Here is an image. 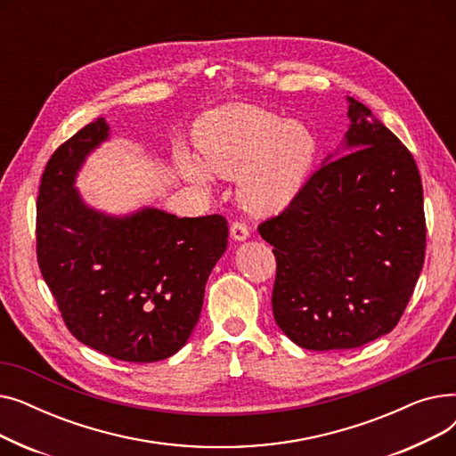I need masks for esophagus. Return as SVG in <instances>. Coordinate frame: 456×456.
<instances>
[{
  "mask_svg": "<svg viewBox=\"0 0 456 456\" xmlns=\"http://www.w3.org/2000/svg\"><path fill=\"white\" fill-rule=\"evenodd\" d=\"M248 236H249V229L246 224H240V222L231 224V238L234 242H244Z\"/></svg>",
  "mask_w": 456,
  "mask_h": 456,
  "instance_id": "obj_1",
  "label": "esophagus"
}]
</instances>
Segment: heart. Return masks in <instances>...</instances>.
<instances>
[{"mask_svg": "<svg viewBox=\"0 0 456 456\" xmlns=\"http://www.w3.org/2000/svg\"><path fill=\"white\" fill-rule=\"evenodd\" d=\"M201 160L175 151L179 174L198 188L212 175L236 179L238 203L255 216L277 214L305 186L318 155V140L303 122L282 119L255 105H224L207 112L194 127Z\"/></svg>", "mask_w": 456, "mask_h": 456, "instance_id": "heart-1", "label": "heart"}]
</instances>
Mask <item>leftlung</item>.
<instances>
[{
    "label": "left lung",
    "instance_id": "1",
    "mask_svg": "<svg viewBox=\"0 0 456 456\" xmlns=\"http://www.w3.org/2000/svg\"><path fill=\"white\" fill-rule=\"evenodd\" d=\"M349 127L297 198L258 225L273 246L279 329L303 349H353L385 337L425 260L423 188L401 140L347 95Z\"/></svg>",
    "mask_w": 456,
    "mask_h": 456
}]
</instances>
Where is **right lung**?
<instances>
[{
	"label": "right lung",
	"mask_w": 456,
	"mask_h": 456,
	"mask_svg": "<svg viewBox=\"0 0 456 456\" xmlns=\"http://www.w3.org/2000/svg\"><path fill=\"white\" fill-rule=\"evenodd\" d=\"M109 138L100 118L47 162L37 201L38 266L81 344L118 361L157 362L188 342L229 229L218 214L177 218L157 207L127 214L90 207L76 181Z\"/></svg>",
	"instance_id": "right-lung-1"
}]
</instances>
